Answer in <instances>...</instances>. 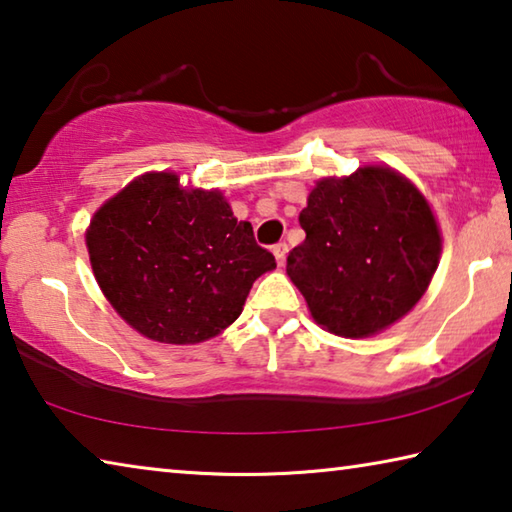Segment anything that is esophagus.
<instances>
[{
  "mask_svg": "<svg viewBox=\"0 0 512 512\" xmlns=\"http://www.w3.org/2000/svg\"><path fill=\"white\" fill-rule=\"evenodd\" d=\"M287 253H289L287 244H275L273 246V255H275L277 264H280V266H284V262H287Z\"/></svg>",
  "mask_w": 512,
  "mask_h": 512,
  "instance_id": "34e87169",
  "label": "esophagus"
}]
</instances>
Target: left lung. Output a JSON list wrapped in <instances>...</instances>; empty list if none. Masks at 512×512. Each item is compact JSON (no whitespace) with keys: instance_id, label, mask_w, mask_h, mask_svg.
Instances as JSON below:
<instances>
[{"instance_id":"left-lung-1","label":"left lung","mask_w":512,"mask_h":512,"mask_svg":"<svg viewBox=\"0 0 512 512\" xmlns=\"http://www.w3.org/2000/svg\"><path fill=\"white\" fill-rule=\"evenodd\" d=\"M300 225L307 237L287 275L314 323L343 339H368L409 314L443 253L429 201L388 164L316 180Z\"/></svg>"}]
</instances>
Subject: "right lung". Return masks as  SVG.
<instances>
[{
	"label": "right lung",
	"instance_id": "right-lung-1",
	"mask_svg": "<svg viewBox=\"0 0 512 512\" xmlns=\"http://www.w3.org/2000/svg\"><path fill=\"white\" fill-rule=\"evenodd\" d=\"M85 246L112 309L169 345L221 334L241 316L257 277L275 268L221 189L180 185L176 171H146L108 198Z\"/></svg>",
	"mask_w": 512,
	"mask_h": 512
}]
</instances>
